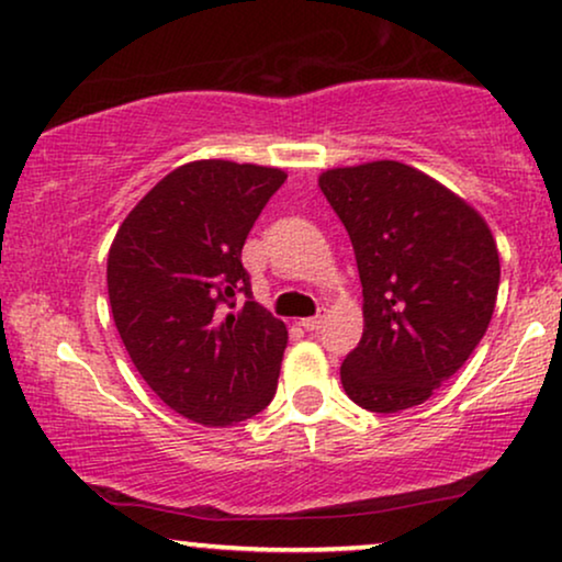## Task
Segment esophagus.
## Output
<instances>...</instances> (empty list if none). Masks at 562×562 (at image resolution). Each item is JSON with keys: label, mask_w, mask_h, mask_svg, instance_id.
<instances>
[{"label": "esophagus", "mask_w": 562, "mask_h": 562, "mask_svg": "<svg viewBox=\"0 0 562 562\" xmlns=\"http://www.w3.org/2000/svg\"><path fill=\"white\" fill-rule=\"evenodd\" d=\"M323 323H325V317H323V315H317V317H307V319H302V323H299V325H302L304 330H307V333H315V330H319V327H323Z\"/></svg>", "instance_id": "esophagus-1"}]
</instances>
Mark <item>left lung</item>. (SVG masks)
Listing matches in <instances>:
<instances>
[{
	"mask_svg": "<svg viewBox=\"0 0 562 562\" xmlns=\"http://www.w3.org/2000/svg\"><path fill=\"white\" fill-rule=\"evenodd\" d=\"M351 237L363 335L344 359L346 395L371 413L426 403L470 359L498 296L485 218L439 180L395 159L319 175Z\"/></svg>",
	"mask_w": 562,
	"mask_h": 562,
	"instance_id": "1",
	"label": "left lung"
}]
</instances>
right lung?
Masks as SVG:
<instances>
[{
	"label": "right lung",
	"mask_w": 562,
	"mask_h": 562,
	"mask_svg": "<svg viewBox=\"0 0 562 562\" xmlns=\"http://www.w3.org/2000/svg\"><path fill=\"white\" fill-rule=\"evenodd\" d=\"M283 180L279 167L229 159L180 165L115 232V327L144 382L193 424H239L276 395L289 333L252 302L243 245ZM239 293L248 302L232 313Z\"/></svg>",
	"instance_id": "right-lung-1"
}]
</instances>
